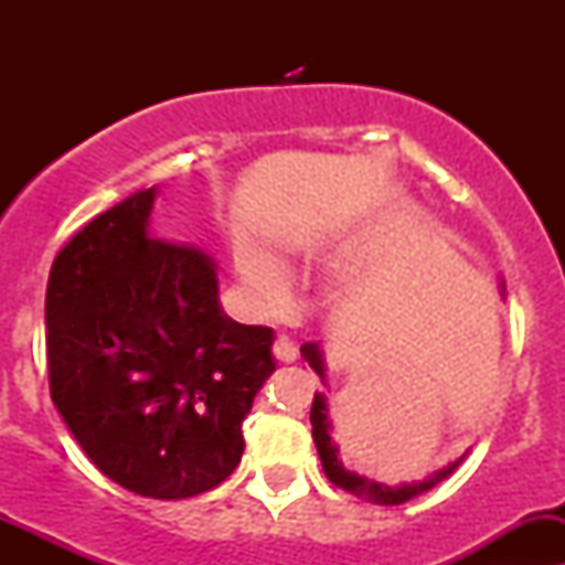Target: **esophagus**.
Returning <instances> with one entry per match:
<instances>
[{"instance_id":"esophagus-1","label":"esophagus","mask_w":565,"mask_h":565,"mask_svg":"<svg viewBox=\"0 0 565 565\" xmlns=\"http://www.w3.org/2000/svg\"><path fill=\"white\" fill-rule=\"evenodd\" d=\"M273 355L281 363H295L298 361V347H295V341L287 339V335H278V339L273 341Z\"/></svg>"}]
</instances>
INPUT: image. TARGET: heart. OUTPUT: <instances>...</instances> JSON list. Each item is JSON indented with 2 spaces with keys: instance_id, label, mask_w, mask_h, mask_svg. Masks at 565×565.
Instances as JSON below:
<instances>
[{
  "instance_id": "obj_1",
  "label": "heart",
  "mask_w": 565,
  "mask_h": 565,
  "mask_svg": "<svg viewBox=\"0 0 565 565\" xmlns=\"http://www.w3.org/2000/svg\"><path fill=\"white\" fill-rule=\"evenodd\" d=\"M243 276H246V287L262 303H270L284 289V281H287V270H284L281 259L270 254H250Z\"/></svg>"
}]
</instances>
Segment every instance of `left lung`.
Listing matches in <instances>:
<instances>
[{
  "mask_svg": "<svg viewBox=\"0 0 565 565\" xmlns=\"http://www.w3.org/2000/svg\"><path fill=\"white\" fill-rule=\"evenodd\" d=\"M500 295H505L503 281H500ZM300 355H303V361L315 369L324 385V372H328V366H324V352H322V347H319V341H306V344L300 347ZM311 437H315V443H317V454H319V459H322L324 476H328L335 487L344 489V492H350V494H355V498H363V500H369V503H377V505L407 503V500L429 492L431 487H437L440 481H446V478L461 465V459L467 457V454H461L457 461H448L443 470L431 472V476L424 478V481L398 483V487H391V483L374 481V478L361 476V472L344 467V461L339 459V443L333 440V424H330V407H328V396H324V393H315V404H311Z\"/></svg>",
  "mask_w": 565,
  "mask_h": 565,
  "instance_id": "left-lung-1",
  "label": "left lung"
}]
</instances>
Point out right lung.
I'll list each match as a JSON object with an SVG mask.
<instances>
[{"instance_id":"1","label":"right lung","mask_w":565,"mask_h":565,"mask_svg":"<svg viewBox=\"0 0 565 565\" xmlns=\"http://www.w3.org/2000/svg\"><path fill=\"white\" fill-rule=\"evenodd\" d=\"M156 196L130 193L56 254L45 347L51 398L93 465L141 498L180 500L241 465L276 335L224 315L207 250L150 235Z\"/></svg>"}]
</instances>
